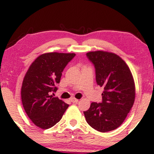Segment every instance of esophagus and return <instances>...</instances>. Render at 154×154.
<instances>
[{
  "mask_svg": "<svg viewBox=\"0 0 154 154\" xmlns=\"http://www.w3.org/2000/svg\"><path fill=\"white\" fill-rule=\"evenodd\" d=\"M70 100H71V102L73 103H77L78 102H79V100H78V99H75V98H71Z\"/></svg>",
  "mask_w": 154,
  "mask_h": 154,
  "instance_id": "obj_1",
  "label": "esophagus"
}]
</instances>
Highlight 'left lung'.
I'll use <instances>...</instances> for the list:
<instances>
[{
  "label": "left lung",
  "instance_id": "left-lung-1",
  "mask_svg": "<svg viewBox=\"0 0 154 154\" xmlns=\"http://www.w3.org/2000/svg\"><path fill=\"white\" fill-rule=\"evenodd\" d=\"M86 54L95 67L97 83L104 88L102 102H92L83 112L86 121L99 132L114 130L123 123L133 106V76L125 61L116 54L97 50Z\"/></svg>",
  "mask_w": 154,
  "mask_h": 154
}]
</instances>
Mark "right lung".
Wrapping results in <instances>:
<instances>
[{"label":"right lung","mask_w":154,"mask_h":154,"mask_svg":"<svg viewBox=\"0 0 154 154\" xmlns=\"http://www.w3.org/2000/svg\"><path fill=\"white\" fill-rule=\"evenodd\" d=\"M75 53L48 52L38 57L23 80L21 97L23 106L33 124L42 129L52 128L62 119L69 104L52 92H56L62 71Z\"/></svg>","instance_id":"obj_1"}]
</instances>
